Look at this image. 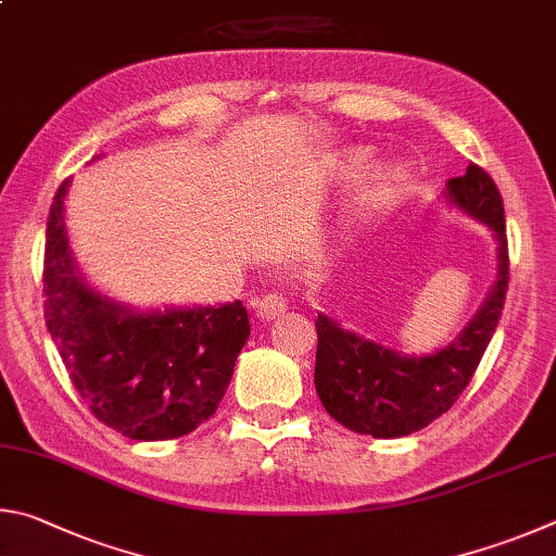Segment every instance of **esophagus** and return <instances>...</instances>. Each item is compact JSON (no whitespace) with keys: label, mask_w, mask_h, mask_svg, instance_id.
Instances as JSON below:
<instances>
[{"label":"esophagus","mask_w":556,"mask_h":556,"mask_svg":"<svg viewBox=\"0 0 556 556\" xmlns=\"http://www.w3.org/2000/svg\"><path fill=\"white\" fill-rule=\"evenodd\" d=\"M288 309V300L283 295H276V293H268L258 300L256 305V315L263 319V323H270V319L280 317Z\"/></svg>","instance_id":"esophagus-1"}]
</instances>
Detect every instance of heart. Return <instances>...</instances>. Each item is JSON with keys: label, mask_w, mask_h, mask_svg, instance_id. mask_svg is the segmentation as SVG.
Listing matches in <instances>:
<instances>
[{"label": "heart", "mask_w": 556, "mask_h": 556, "mask_svg": "<svg viewBox=\"0 0 556 556\" xmlns=\"http://www.w3.org/2000/svg\"><path fill=\"white\" fill-rule=\"evenodd\" d=\"M364 163H366L364 151L344 153L342 159L329 165V173H352L356 168H362ZM401 180L403 175L395 168H381L376 170L366 182L358 185L352 202V212H349L352 214V222H366L391 207L397 198V190H401Z\"/></svg>", "instance_id": "obj_1"}]
</instances>
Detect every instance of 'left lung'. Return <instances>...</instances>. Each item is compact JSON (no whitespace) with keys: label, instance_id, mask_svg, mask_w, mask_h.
<instances>
[{"label":"left lung","instance_id":"8db88e82","mask_svg":"<svg viewBox=\"0 0 556 556\" xmlns=\"http://www.w3.org/2000/svg\"><path fill=\"white\" fill-rule=\"evenodd\" d=\"M446 200L471 214L498 241V280L469 327L450 346L427 356H403L344 332L319 313L315 388L325 410L339 425L376 440L413 434L444 415L464 393L503 315L510 261L503 198L489 173L471 163L446 182Z\"/></svg>","mask_w":556,"mask_h":556}]
</instances>
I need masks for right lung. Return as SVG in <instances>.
Returning <instances> with one entry per match:
<instances>
[{
  "label": "right lung",
  "mask_w": 556,
  "mask_h": 556,
  "mask_svg": "<svg viewBox=\"0 0 556 556\" xmlns=\"http://www.w3.org/2000/svg\"><path fill=\"white\" fill-rule=\"evenodd\" d=\"M58 188L46 224L43 315L73 386L97 420L129 440L163 442L210 420L251 334L237 303L134 313L85 283Z\"/></svg>",
  "instance_id": "right-lung-1"
}]
</instances>
